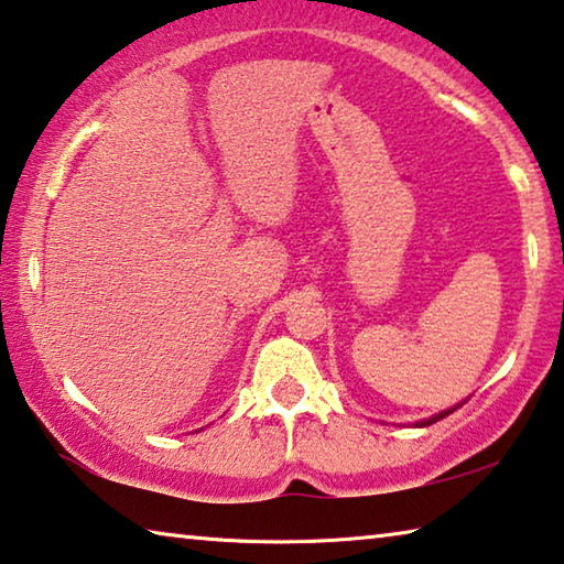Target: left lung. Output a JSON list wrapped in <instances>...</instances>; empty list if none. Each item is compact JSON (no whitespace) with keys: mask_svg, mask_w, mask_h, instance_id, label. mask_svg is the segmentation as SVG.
<instances>
[{"mask_svg":"<svg viewBox=\"0 0 564 564\" xmlns=\"http://www.w3.org/2000/svg\"><path fill=\"white\" fill-rule=\"evenodd\" d=\"M459 406H462V404H459ZM454 409H457V406H452V409H446V411H440V414H436V416H432V419H426V422H419V426H429V424L440 422V419H444V416H449Z\"/></svg>","mask_w":564,"mask_h":564,"instance_id":"1","label":"left lung"}]
</instances>
